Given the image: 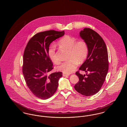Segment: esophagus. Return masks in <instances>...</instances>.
<instances>
[{"label":"esophagus","mask_w":127,"mask_h":127,"mask_svg":"<svg viewBox=\"0 0 127 127\" xmlns=\"http://www.w3.org/2000/svg\"><path fill=\"white\" fill-rule=\"evenodd\" d=\"M63 76L64 77H66V76H68L69 74H65V73H63Z\"/></svg>","instance_id":"obj_1"}]
</instances>
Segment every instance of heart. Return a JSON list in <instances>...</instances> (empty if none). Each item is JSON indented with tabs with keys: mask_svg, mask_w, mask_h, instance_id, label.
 Here are the masks:
<instances>
[{
	"mask_svg": "<svg viewBox=\"0 0 127 127\" xmlns=\"http://www.w3.org/2000/svg\"><path fill=\"white\" fill-rule=\"evenodd\" d=\"M58 45L61 48L68 50L67 61L62 62L58 66V70L64 73L69 74L76 69L79 63L83 62L87 58L89 48L87 42L83 39L77 41L73 36H65L58 41ZM48 56L55 64H58L60 61L58 58L54 46H51L48 49Z\"/></svg>",
	"mask_w": 127,
	"mask_h": 127,
	"instance_id": "obj_1",
	"label": "heart"
}]
</instances>
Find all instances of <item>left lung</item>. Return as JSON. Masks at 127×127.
Segmentation results:
<instances>
[{
  "instance_id": "obj_1",
  "label": "left lung",
  "mask_w": 127,
  "mask_h": 127,
  "mask_svg": "<svg viewBox=\"0 0 127 127\" xmlns=\"http://www.w3.org/2000/svg\"><path fill=\"white\" fill-rule=\"evenodd\" d=\"M79 35L87 43L89 53L79 68L86 74H81L79 71L76 72L79 81L74 88L81 94L90 96L99 91L106 79L109 69L108 50L102 38L96 31L85 28Z\"/></svg>"
}]
</instances>
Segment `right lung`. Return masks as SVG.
<instances>
[{
    "label": "right lung",
    "mask_w": 127,
    "mask_h": 127,
    "mask_svg": "<svg viewBox=\"0 0 127 127\" xmlns=\"http://www.w3.org/2000/svg\"><path fill=\"white\" fill-rule=\"evenodd\" d=\"M64 31L48 30L39 32L28 43L23 55L22 72L28 87L36 97L46 99L57 91L61 72L48 75L53 68L48 56L49 46L56 39L63 36Z\"/></svg>",
    "instance_id": "1"
}]
</instances>
